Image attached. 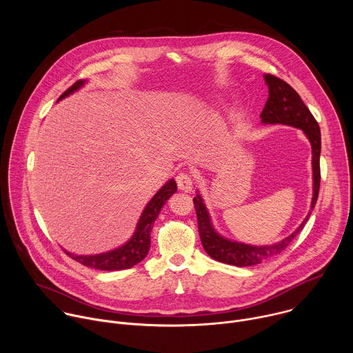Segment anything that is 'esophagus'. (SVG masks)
Here are the masks:
<instances>
[{"instance_id": "esophagus-1", "label": "esophagus", "mask_w": 353, "mask_h": 353, "mask_svg": "<svg viewBox=\"0 0 353 353\" xmlns=\"http://www.w3.org/2000/svg\"><path fill=\"white\" fill-rule=\"evenodd\" d=\"M176 183H177V187L183 191H190L192 188V176L187 172H181L177 174L176 177Z\"/></svg>"}]
</instances>
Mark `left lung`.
<instances>
[{"label": "left lung", "mask_w": 353, "mask_h": 353, "mask_svg": "<svg viewBox=\"0 0 353 353\" xmlns=\"http://www.w3.org/2000/svg\"><path fill=\"white\" fill-rule=\"evenodd\" d=\"M264 78L268 85L270 96L267 99V103L264 106L263 113L260 114L263 123L265 124L279 123V124L301 128L312 142L313 180H314L313 201H312V211H313L319 198L320 180H321V173H320L321 134H320L319 123L316 121L314 116L310 113L307 106L303 103V100H301L299 93L289 83H286L283 79L271 74H265ZM192 201H194V207H195L196 219H198V232H199L201 243L204 245V250L214 260L219 263L236 265V267L256 265L267 259H271L282 253V251L292 243V240L297 236V233H300L301 229L305 228L312 214L309 212L307 218L301 222V225L296 229V232H293L290 236H288L282 241L272 245L257 247V245H248L243 243L230 241L219 236L211 225V219L203 203V198L196 194V196H194Z\"/></svg>", "instance_id": "8db88e82"}]
</instances>
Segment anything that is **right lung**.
Returning a JSON list of instances; mask_svg holds the SVG:
<instances>
[{
	"label": "right lung",
	"mask_w": 353,
	"mask_h": 353,
	"mask_svg": "<svg viewBox=\"0 0 353 353\" xmlns=\"http://www.w3.org/2000/svg\"><path fill=\"white\" fill-rule=\"evenodd\" d=\"M82 85H83V81H77L59 97V100L68 96L74 90L79 89ZM176 190H177L176 181L170 180L155 194V196L150 199L149 204L145 207L134 236L123 247L109 251V253L96 254V256H74L70 253L67 254L72 260L81 263L82 265H86L94 270H102V271H119V270H127L137 265L139 261H142L146 257L150 247V232H152L154 223L162 207L170 198V195L176 192Z\"/></svg>",
	"instance_id": "add662e5"
}]
</instances>
